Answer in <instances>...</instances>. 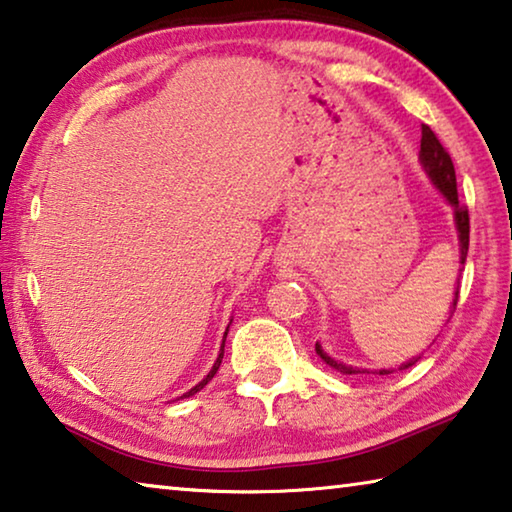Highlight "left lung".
I'll return each mask as SVG.
<instances>
[{"label": "left lung", "mask_w": 512, "mask_h": 512, "mask_svg": "<svg viewBox=\"0 0 512 512\" xmlns=\"http://www.w3.org/2000/svg\"><path fill=\"white\" fill-rule=\"evenodd\" d=\"M420 160L424 164V169H427L429 178L433 180V185H436L443 196L449 201V205L454 207V219H456V230H458V239H461V264H465V257H467V248H470V214H467V207L458 203V189H456V171H454V162L449 158V153L440 140L436 137V133L431 131L427 124H422V140H420ZM456 302H458V291H456V300H454V309H456ZM316 352L318 357L323 359L327 366L336 368L343 375H359L363 370L357 368H350L345 366V363L334 361L332 357H327V352L320 348L316 343ZM420 359V357H418ZM413 359L409 363H402L400 370H406L415 366ZM379 375H391V370H379Z\"/></svg>", "instance_id": "obj_1"}]
</instances>
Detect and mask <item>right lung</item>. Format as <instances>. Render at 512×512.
I'll list each match as a JSON object with an SVG mask.
<instances>
[{"label": "right lung", "mask_w": 512, "mask_h": 512, "mask_svg": "<svg viewBox=\"0 0 512 512\" xmlns=\"http://www.w3.org/2000/svg\"><path fill=\"white\" fill-rule=\"evenodd\" d=\"M225 336H228V332H225ZM225 336H223V345H225ZM223 345H221V354H219V359H216V363H214V366H212V370L210 372H207V377L203 379V381H198V384L192 388V391H189V393H185L183 397H189V395H194V393H198V391H201V388L207 384V381H210L214 375H216V370H219V366H221V359H223Z\"/></svg>", "instance_id": "right-lung-1"}]
</instances>
